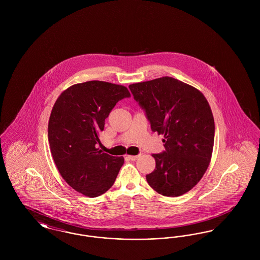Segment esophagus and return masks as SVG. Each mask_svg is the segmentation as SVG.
I'll return each instance as SVG.
<instances>
[{
  "label": "esophagus",
  "instance_id": "obj_1",
  "mask_svg": "<svg viewBox=\"0 0 260 260\" xmlns=\"http://www.w3.org/2000/svg\"><path fill=\"white\" fill-rule=\"evenodd\" d=\"M139 157H140V155H136V156H129V155H128L126 158H127L128 160H131V161H136Z\"/></svg>",
  "mask_w": 260,
  "mask_h": 260
}]
</instances>
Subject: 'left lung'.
I'll return each instance as SVG.
<instances>
[{"instance_id": "obj_1", "label": "left lung", "mask_w": 260, "mask_h": 260, "mask_svg": "<svg viewBox=\"0 0 260 260\" xmlns=\"http://www.w3.org/2000/svg\"><path fill=\"white\" fill-rule=\"evenodd\" d=\"M145 112L152 132L164 135L165 151L153 154L156 168L149 185L167 197H178L198 183L210 164L214 120L210 104L195 87L172 77L128 86Z\"/></svg>"}]
</instances>
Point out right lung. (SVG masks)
Instances as JSON below:
<instances>
[{
	"mask_svg": "<svg viewBox=\"0 0 260 260\" xmlns=\"http://www.w3.org/2000/svg\"><path fill=\"white\" fill-rule=\"evenodd\" d=\"M131 98L126 87L102 81L77 84L55 101L49 121L50 152L63 179L94 198L114 184L124 164L98 148L99 133L116 103Z\"/></svg>",
	"mask_w": 260,
	"mask_h": 260,
	"instance_id": "add662e5",
	"label": "right lung"
}]
</instances>
